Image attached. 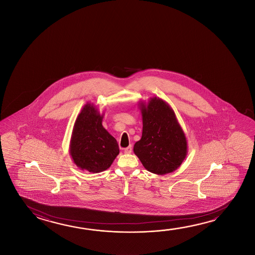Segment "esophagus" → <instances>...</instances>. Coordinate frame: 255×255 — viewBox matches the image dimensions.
<instances>
[{"label":"esophagus","instance_id":"esophagus-1","mask_svg":"<svg viewBox=\"0 0 255 255\" xmlns=\"http://www.w3.org/2000/svg\"><path fill=\"white\" fill-rule=\"evenodd\" d=\"M131 150H132V148H131V146H129L128 147H126L124 151H125V153L126 154H130L131 153Z\"/></svg>","mask_w":255,"mask_h":255}]
</instances>
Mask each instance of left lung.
Wrapping results in <instances>:
<instances>
[{"label":"left lung","instance_id":"obj_1","mask_svg":"<svg viewBox=\"0 0 255 255\" xmlns=\"http://www.w3.org/2000/svg\"><path fill=\"white\" fill-rule=\"evenodd\" d=\"M142 116L141 138L134 144V154L143 166L163 175L180 167L188 154V142L175 113L158 97L139 101Z\"/></svg>","mask_w":255,"mask_h":255}]
</instances>
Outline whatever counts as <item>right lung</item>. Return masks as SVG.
I'll use <instances>...</instances> for the list:
<instances>
[{
    "label": "right lung",
    "mask_w": 255,
    "mask_h": 255,
    "mask_svg": "<svg viewBox=\"0 0 255 255\" xmlns=\"http://www.w3.org/2000/svg\"><path fill=\"white\" fill-rule=\"evenodd\" d=\"M103 117L104 113H100L94 105L87 103L75 120L69 154L83 171H106L119 154L117 139L102 126Z\"/></svg>",
    "instance_id": "right-lung-1"
}]
</instances>
